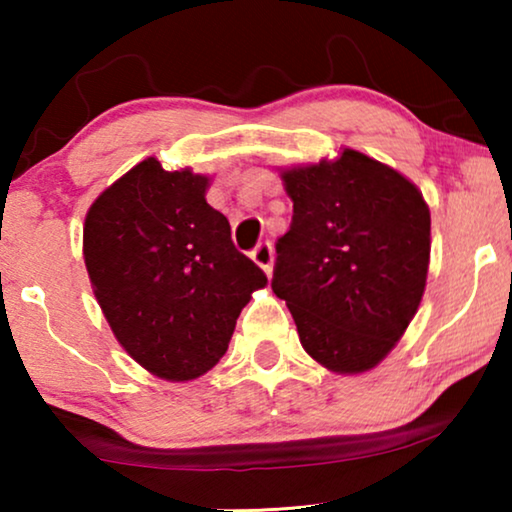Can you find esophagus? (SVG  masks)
<instances>
[{"instance_id":"34e87169","label":"esophagus","mask_w":512,"mask_h":512,"mask_svg":"<svg viewBox=\"0 0 512 512\" xmlns=\"http://www.w3.org/2000/svg\"><path fill=\"white\" fill-rule=\"evenodd\" d=\"M251 258H254V261L270 275V270H272V244L268 240L256 244L254 251H251Z\"/></svg>"}]
</instances>
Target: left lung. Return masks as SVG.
<instances>
[{"label": "left lung", "instance_id": "obj_1", "mask_svg": "<svg viewBox=\"0 0 512 512\" xmlns=\"http://www.w3.org/2000/svg\"><path fill=\"white\" fill-rule=\"evenodd\" d=\"M284 184L293 216L275 244L272 291L312 359L363 373L401 340L422 300L429 207L415 184L352 149L284 172Z\"/></svg>", "mask_w": 512, "mask_h": 512}]
</instances>
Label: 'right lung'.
<instances>
[{
	"label": "right lung",
	"instance_id": "add662e5",
	"mask_svg": "<svg viewBox=\"0 0 512 512\" xmlns=\"http://www.w3.org/2000/svg\"><path fill=\"white\" fill-rule=\"evenodd\" d=\"M205 188L207 177L146 158L93 202L83 228L90 282L116 340L174 382L219 363L251 291L268 284Z\"/></svg>",
	"mask_w": 512,
	"mask_h": 512
}]
</instances>
